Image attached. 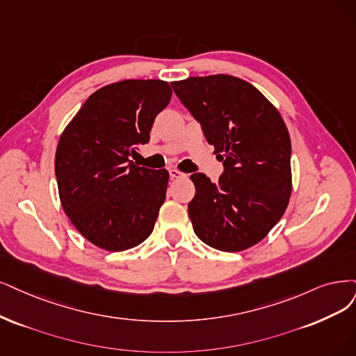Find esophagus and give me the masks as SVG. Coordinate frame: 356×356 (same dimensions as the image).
<instances>
[{
	"label": "esophagus",
	"mask_w": 356,
	"mask_h": 356,
	"mask_svg": "<svg viewBox=\"0 0 356 356\" xmlns=\"http://www.w3.org/2000/svg\"><path fill=\"white\" fill-rule=\"evenodd\" d=\"M168 175H170L171 179H179V177H181V176H185V175L181 173V171H179V170H176V168H170V170H168Z\"/></svg>",
	"instance_id": "34e87169"
}]
</instances>
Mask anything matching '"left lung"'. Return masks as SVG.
Returning <instances> with one entry per match:
<instances>
[{"label":"left lung","instance_id":"left-lung-1","mask_svg":"<svg viewBox=\"0 0 356 356\" xmlns=\"http://www.w3.org/2000/svg\"><path fill=\"white\" fill-rule=\"evenodd\" d=\"M171 86L225 165L217 183L191 176L193 232L218 251L254 246L277 225L292 192V145L280 113L255 86L229 74Z\"/></svg>","mask_w":356,"mask_h":356}]
</instances>
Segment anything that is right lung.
I'll return each instance as SVG.
<instances>
[{
	"label": "right lung",
	"instance_id": "obj_1",
	"mask_svg": "<svg viewBox=\"0 0 356 356\" xmlns=\"http://www.w3.org/2000/svg\"><path fill=\"white\" fill-rule=\"evenodd\" d=\"M171 99L164 81L129 79L94 92L64 129L56 177L64 213L82 236L105 251L142 243L165 200L168 171L135 165L155 117Z\"/></svg>",
	"mask_w": 356,
	"mask_h": 356
}]
</instances>
